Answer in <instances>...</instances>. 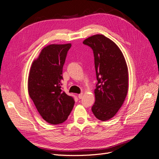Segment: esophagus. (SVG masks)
I'll list each match as a JSON object with an SVG mask.
<instances>
[{
    "mask_svg": "<svg viewBox=\"0 0 159 159\" xmlns=\"http://www.w3.org/2000/svg\"><path fill=\"white\" fill-rule=\"evenodd\" d=\"M83 93H80V94L78 95V97H79V99H81L82 98H83Z\"/></svg>",
    "mask_w": 159,
    "mask_h": 159,
    "instance_id": "esophagus-1",
    "label": "esophagus"
}]
</instances>
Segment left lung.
Segmentation results:
<instances>
[{
    "mask_svg": "<svg viewBox=\"0 0 159 159\" xmlns=\"http://www.w3.org/2000/svg\"><path fill=\"white\" fill-rule=\"evenodd\" d=\"M94 56L98 83L94 90L95 103L92 111L96 118L108 120L118 112L128 90V71L122 52L113 41L103 34L85 39Z\"/></svg>",
    "mask_w": 159,
    "mask_h": 159,
    "instance_id": "left-lung-1",
    "label": "left lung"
}]
</instances>
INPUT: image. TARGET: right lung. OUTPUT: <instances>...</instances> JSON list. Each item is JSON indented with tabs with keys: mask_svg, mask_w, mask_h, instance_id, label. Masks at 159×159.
Returning a JSON list of instances; mask_svg holds the SVG:
<instances>
[{
	"mask_svg": "<svg viewBox=\"0 0 159 159\" xmlns=\"http://www.w3.org/2000/svg\"><path fill=\"white\" fill-rule=\"evenodd\" d=\"M70 46L69 43L44 47L29 71V95L42 118L52 125L66 121L75 104L73 98L61 89L63 67Z\"/></svg>",
	"mask_w": 159,
	"mask_h": 159,
	"instance_id": "1",
	"label": "right lung"
}]
</instances>
